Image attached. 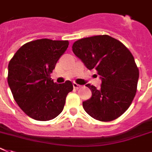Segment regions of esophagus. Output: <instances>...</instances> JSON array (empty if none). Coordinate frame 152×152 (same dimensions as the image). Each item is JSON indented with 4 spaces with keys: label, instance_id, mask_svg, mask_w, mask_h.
I'll return each instance as SVG.
<instances>
[{
    "label": "esophagus",
    "instance_id": "1",
    "mask_svg": "<svg viewBox=\"0 0 152 152\" xmlns=\"http://www.w3.org/2000/svg\"><path fill=\"white\" fill-rule=\"evenodd\" d=\"M81 87V86L80 85H79V84L76 83H73V88H75V89H79V88Z\"/></svg>",
    "mask_w": 152,
    "mask_h": 152
}]
</instances>
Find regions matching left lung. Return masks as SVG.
I'll return each instance as SVG.
<instances>
[{
  "instance_id": "1",
  "label": "left lung",
  "mask_w": 152,
  "mask_h": 152,
  "mask_svg": "<svg viewBox=\"0 0 152 152\" xmlns=\"http://www.w3.org/2000/svg\"><path fill=\"white\" fill-rule=\"evenodd\" d=\"M72 52L88 69H95L100 89L86 84L92 96L83 102L85 111L100 121H111L128 109L137 91L139 71L127 47L109 35H96L76 41Z\"/></svg>"
}]
</instances>
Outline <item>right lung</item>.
Here are the masks:
<instances>
[{
    "label": "right lung",
    "instance_id": "1",
    "mask_svg": "<svg viewBox=\"0 0 152 152\" xmlns=\"http://www.w3.org/2000/svg\"><path fill=\"white\" fill-rule=\"evenodd\" d=\"M68 41L39 39L23 45L8 64L7 83L19 107L33 119H54L64 108L72 83H54L50 78Z\"/></svg>",
    "mask_w": 152,
    "mask_h": 152
}]
</instances>
